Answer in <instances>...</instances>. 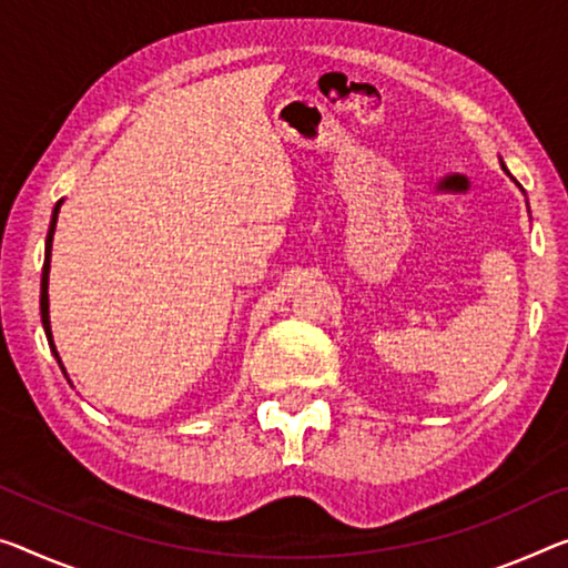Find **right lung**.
<instances>
[{"mask_svg": "<svg viewBox=\"0 0 568 568\" xmlns=\"http://www.w3.org/2000/svg\"><path fill=\"white\" fill-rule=\"evenodd\" d=\"M58 211H60V203L55 205V211H52V223H50V233H48V243H45V266H42V284H40V314H42V327H45V335H48V343L52 347V353L58 357L55 345H52V333H50V312H48V274H50V246H52V233H55V223H58ZM60 363V357H58Z\"/></svg>", "mask_w": 568, "mask_h": 568, "instance_id": "1", "label": "right lung"}]
</instances>
